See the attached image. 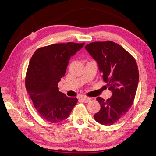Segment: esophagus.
Segmentation results:
<instances>
[{"instance_id":"34e87169","label":"esophagus","mask_w":156,"mask_h":156,"mask_svg":"<svg viewBox=\"0 0 156 156\" xmlns=\"http://www.w3.org/2000/svg\"><path fill=\"white\" fill-rule=\"evenodd\" d=\"M81 100L83 101L84 103H89L90 101H91V98H81Z\"/></svg>"}]
</instances>
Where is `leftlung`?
Here are the masks:
<instances>
[{"label":"left lung","mask_w":156,"mask_h":156,"mask_svg":"<svg viewBox=\"0 0 156 156\" xmlns=\"http://www.w3.org/2000/svg\"><path fill=\"white\" fill-rule=\"evenodd\" d=\"M85 49L98 62L103 81L112 91L107 100L97 98L101 109L94 118L101 125H112L126 115L133 103L139 81L137 63L129 52L113 41L93 42Z\"/></svg>","instance_id":"obj_1"}]
</instances>
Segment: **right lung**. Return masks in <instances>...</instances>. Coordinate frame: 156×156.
<instances>
[{
  "instance_id": "add662e5",
  "label": "right lung",
  "mask_w": 156,
  "mask_h": 156,
  "mask_svg": "<svg viewBox=\"0 0 156 156\" xmlns=\"http://www.w3.org/2000/svg\"><path fill=\"white\" fill-rule=\"evenodd\" d=\"M84 44L68 42L40 47L30 58L25 87L39 115L48 122L57 123L67 119L78 101L58 91V83L71 56Z\"/></svg>"
}]
</instances>
